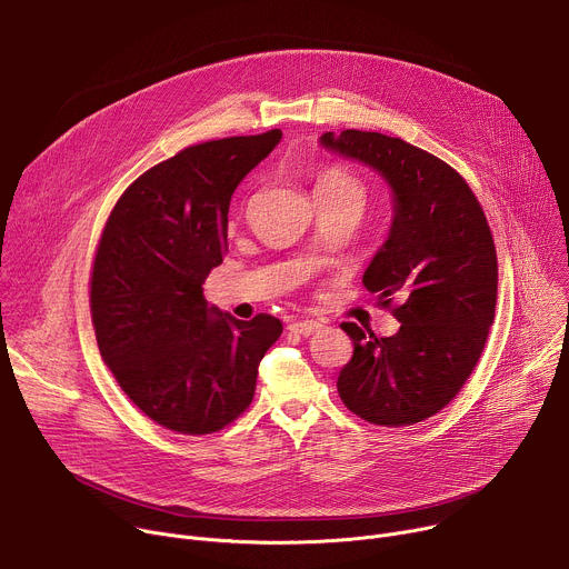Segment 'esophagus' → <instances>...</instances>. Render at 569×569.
<instances>
[{
	"label": "esophagus",
	"instance_id": "obj_1",
	"mask_svg": "<svg viewBox=\"0 0 569 569\" xmlns=\"http://www.w3.org/2000/svg\"><path fill=\"white\" fill-rule=\"evenodd\" d=\"M319 329H321V323L315 321V319H299V321H292V323H290V331L297 333V336H303V338L317 333Z\"/></svg>",
	"mask_w": 569,
	"mask_h": 569
}]
</instances>
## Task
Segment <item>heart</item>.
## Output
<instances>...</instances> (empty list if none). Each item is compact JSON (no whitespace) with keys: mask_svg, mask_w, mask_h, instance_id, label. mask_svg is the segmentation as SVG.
Here are the masks:
<instances>
[{"mask_svg":"<svg viewBox=\"0 0 569 569\" xmlns=\"http://www.w3.org/2000/svg\"><path fill=\"white\" fill-rule=\"evenodd\" d=\"M317 189H333V191L336 189H358V191H362L360 182L342 169H329L327 173L319 178Z\"/></svg>","mask_w":569,"mask_h":569,"instance_id":"obj_1","label":"heart"}]
</instances>
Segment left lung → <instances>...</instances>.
Returning <instances> with one entry per match:
<instances>
[{"label":"left lung","mask_w":569,"mask_h":569,"mask_svg":"<svg viewBox=\"0 0 569 569\" xmlns=\"http://www.w3.org/2000/svg\"><path fill=\"white\" fill-rule=\"evenodd\" d=\"M319 146L360 161L391 191V224L362 283L393 308L391 338L342 329L353 358L338 378L360 419L400 428L443 410L472 373L498 301V257L486 216L466 180L439 157L380 132H323Z\"/></svg>","instance_id":"left-lung-1"}]
</instances>
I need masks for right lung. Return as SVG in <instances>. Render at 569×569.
Listing matches in <instances>:
<instances>
[{"label":"right lung","mask_w":569,"mask_h":569,"mask_svg":"<svg viewBox=\"0 0 569 569\" xmlns=\"http://www.w3.org/2000/svg\"><path fill=\"white\" fill-rule=\"evenodd\" d=\"M281 130L184 148L137 178L103 229L92 272V321L103 362L154 423L211 435L250 408L259 365L283 327L209 306L207 274L227 254L236 187Z\"/></svg>","instance_id":"1"}]
</instances>
